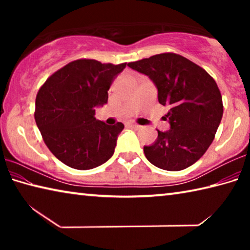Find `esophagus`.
<instances>
[{
	"mask_svg": "<svg viewBox=\"0 0 250 250\" xmlns=\"http://www.w3.org/2000/svg\"><path fill=\"white\" fill-rule=\"evenodd\" d=\"M126 125L130 126V128L134 129V130H139V129H141V125H135V124H133V122H128V124H126Z\"/></svg>",
	"mask_w": 250,
	"mask_h": 250,
	"instance_id": "obj_1",
	"label": "esophagus"
}]
</instances>
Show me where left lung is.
<instances>
[{"instance_id":"1","label":"left lung","mask_w":250,"mask_h":250,"mask_svg":"<svg viewBox=\"0 0 250 250\" xmlns=\"http://www.w3.org/2000/svg\"><path fill=\"white\" fill-rule=\"evenodd\" d=\"M131 69L146 75L158 89L161 104L167 107L170 130L143 147L156 167L181 171L202 158L214 140L223 117V100L217 83L193 62L174 53H164L129 62Z\"/></svg>"}]
</instances>
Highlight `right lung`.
Segmentation results:
<instances>
[{
    "label": "right lung",
    "instance_id": "right-lung-1",
    "mask_svg": "<svg viewBox=\"0 0 250 250\" xmlns=\"http://www.w3.org/2000/svg\"><path fill=\"white\" fill-rule=\"evenodd\" d=\"M95 59L71 62L46 80L36 96L35 121L45 145L56 158L76 170H91L111 158L121 122L97 120V107L108 103V90L125 68Z\"/></svg>",
    "mask_w": 250,
    "mask_h": 250
}]
</instances>
